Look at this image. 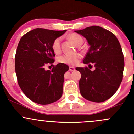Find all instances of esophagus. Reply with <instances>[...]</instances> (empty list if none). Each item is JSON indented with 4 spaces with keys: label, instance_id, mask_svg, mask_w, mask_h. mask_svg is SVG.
<instances>
[{
    "label": "esophagus",
    "instance_id": "esophagus-1",
    "mask_svg": "<svg viewBox=\"0 0 134 134\" xmlns=\"http://www.w3.org/2000/svg\"><path fill=\"white\" fill-rule=\"evenodd\" d=\"M69 70L70 71H74L75 68L74 67H69Z\"/></svg>",
    "mask_w": 134,
    "mask_h": 134
}]
</instances>
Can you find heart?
Here are the masks:
<instances>
[{"label":"heart","instance_id":"obj_1","mask_svg":"<svg viewBox=\"0 0 134 134\" xmlns=\"http://www.w3.org/2000/svg\"><path fill=\"white\" fill-rule=\"evenodd\" d=\"M68 38L73 43L79 46L81 44L83 39L82 37L76 33H72L68 36ZM52 49L56 55L61 53V38L58 37L54 40L52 43ZM81 56L80 54L76 53L74 55H63L57 58V62L60 64H64L69 65H75L80 61Z\"/></svg>","mask_w":134,"mask_h":134}]
</instances>
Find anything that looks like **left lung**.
Returning <instances> with one entry per match:
<instances>
[{
	"instance_id": "1",
	"label": "left lung",
	"mask_w": 134,
	"mask_h": 134,
	"mask_svg": "<svg viewBox=\"0 0 134 134\" xmlns=\"http://www.w3.org/2000/svg\"><path fill=\"white\" fill-rule=\"evenodd\" d=\"M75 32L85 37L90 44L83 63L92 65L76 67L81 74L79 81L82 96L88 100L102 102L116 93L123 76L124 57L121 45L114 34L98 26H92Z\"/></svg>"
}]
</instances>
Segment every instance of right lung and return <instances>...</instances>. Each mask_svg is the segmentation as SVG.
Instances as JSON below:
<instances>
[{"instance_id": "obj_1", "label": "right lung", "mask_w": 134, "mask_h": 134, "mask_svg": "<svg viewBox=\"0 0 134 134\" xmlns=\"http://www.w3.org/2000/svg\"><path fill=\"white\" fill-rule=\"evenodd\" d=\"M67 30L37 28L21 37L15 55V71L22 92L37 104L46 105L61 98L66 64H58L51 70L46 65L55 61L52 43Z\"/></svg>"}]
</instances>
